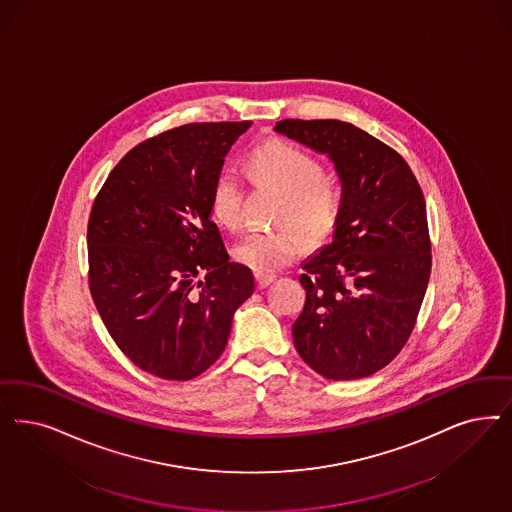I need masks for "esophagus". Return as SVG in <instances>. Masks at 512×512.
<instances>
[{
  "instance_id": "esophagus-1",
  "label": "esophagus",
  "mask_w": 512,
  "mask_h": 512,
  "mask_svg": "<svg viewBox=\"0 0 512 512\" xmlns=\"http://www.w3.org/2000/svg\"><path fill=\"white\" fill-rule=\"evenodd\" d=\"M255 280H257V287L259 289H265V287H268L270 283L276 280V276H272V274H255Z\"/></svg>"
}]
</instances>
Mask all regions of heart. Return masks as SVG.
Segmentation results:
<instances>
[{
    "mask_svg": "<svg viewBox=\"0 0 512 512\" xmlns=\"http://www.w3.org/2000/svg\"><path fill=\"white\" fill-rule=\"evenodd\" d=\"M247 170L259 183L283 194L276 215L283 229L249 232L240 238L232 255L240 265L257 274H274L304 253V238L325 242L340 219L344 194L335 177L323 176L318 159L282 140H270L255 147L247 159ZM212 215L227 229L242 221V183L234 170H223L210 194Z\"/></svg>",
    "mask_w": 512,
    "mask_h": 512,
    "instance_id": "1",
    "label": "heart"
}]
</instances>
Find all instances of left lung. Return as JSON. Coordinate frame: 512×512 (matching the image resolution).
Listing matches in <instances>:
<instances>
[{
  "instance_id": "1",
  "label": "left lung",
  "mask_w": 512,
  "mask_h": 512,
  "mask_svg": "<svg viewBox=\"0 0 512 512\" xmlns=\"http://www.w3.org/2000/svg\"><path fill=\"white\" fill-rule=\"evenodd\" d=\"M274 132L329 157L344 194L331 242L302 263L297 352L329 380L371 376L403 350L429 282L422 189L399 153L353 124L287 119Z\"/></svg>"
}]
</instances>
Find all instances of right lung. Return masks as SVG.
<instances>
[{
    "mask_svg": "<svg viewBox=\"0 0 512 512\" xmlns=\"http://www.w3.org/2000/svg\"><path fill=\"white\" fill-rule=\"evenodd\" d=\"M249 126L185 124L143 141L94 200L92 299L124 355L164 380L210 369L234 312L255 291L251 270L230 261L210 208L225 157Z\"/></svg>",
    "mask_w": 512,
    "mask_h": 512,
    "instance_id": "1",
    "label": "right lung"
}]
</instances>
